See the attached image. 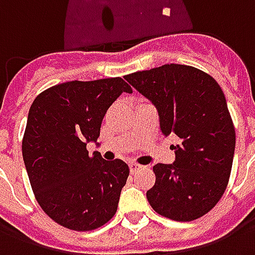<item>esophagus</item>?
I'll return each instance as SVG.
<instances>
[{"instance_id": "34e87169", "label": "esophagus", "mask_w": 255, "mask_h": 255, "mask_svg": "<svg viewBox=\"0 0 255 255\" xmlns=\"http://www.w3.org/2000/svg\"><path fill=\"white\" fill-rule=\"evenodd\" d=\"M139 168H140V165H139V164H135V162H129V171H131V173H135V172L138 171Z\"/></svg>"}]
</instances>
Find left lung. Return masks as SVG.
Segmentation results:
<instances>
[{
	"label": "left lung",
	"mask_w": 255,
	"mask_h": 255,
	"mask_svg": "<svg viewBox=\"0 0 255 255\" xmlns=\"http://www.w3.org/2000/svg\"><path fill=\"white\" fill-rule=\"evenodd\" d=\"M160 115L161 131L175 133L173 164L153 166L155 183L146 197L166 219L192 221L210 212L228 186L235 151V127L224 93L209 73L165 64L126 75Z\"/></svg>",
	"instance_id": "obj_1"
}]
</instances>
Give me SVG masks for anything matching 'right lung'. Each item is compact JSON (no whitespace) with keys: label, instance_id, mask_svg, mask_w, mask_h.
Segmentation results:
<instances>
[{"label":"right lung","instance_id":"add662e5","mask_svg":"<svg viewBox=\"0 0 255 255\" xmlns=\"http://www.w3.org/2000/svg\"><path fill=\"white\" fill-rule=\"evenodd\" d=\"M124 91L132 89L122 78L73 80L42 91L31 105L21 142L31 188L42 210L68 230H97L116 214L128 165L90 155L86 146Z\"/></svg>","mask_w":255,"mask_h":255}]
</instances>
